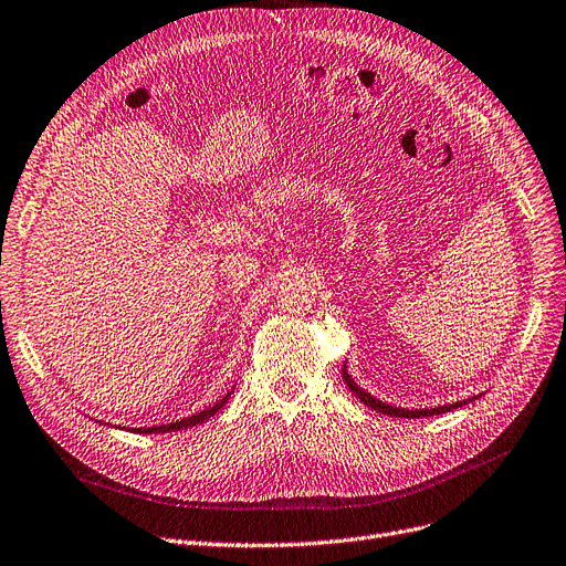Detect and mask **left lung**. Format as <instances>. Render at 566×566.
I'll use <instances>...</instances> for the list:
<instances>
[{
	"mask_svg": "<svg viewBox=\"0 0 566 566\" xmlns=\"http://www.w3.org/2000/svg\"><path fill=\"white\" fill-rule=\"evenodd\" d=\"M342 379H344V384L349 386V390L354 392V396H356L363 405H367V407L375 409V411H381V413H386V416H402V419H419V416L447 413V411H453V409H458V407H462V405H467V402H472V400L479 398V396H474V398H467V400H460V402H453V405L430 407V409H402V407H396V405L381 402V400H377L375 396H370V392H367V390H363V388L352 379V375L347 373V365H342Z\"/></svg>",
	"mask_w": 566,
	"mask_h": 566,
	"instance_id": "8db88e82",
	"label": "left lung"
}]
</instances>
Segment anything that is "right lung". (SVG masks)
I'll return each mask as SVG.
<instances>
[{
  "mask_svg": "<svg viewBox=\"0 0 566 566\" xmlns=\"http://www.w3.org/2000/svg\"><path fill=\"white\" fill-rule=\"evenodd\" d=\"M231 392H233V390H231ZM231 392H227V396H224L222 400H219V402H214L212 407H208V409H203V411H199V413H191V416H187V419H180V421H176V423H166V426H153V428H129V432L159 434V432H176V430H185V428H191V426H199V423L208 421L210 416H214L219 409H222V407L229 402Z\"/></svg>",
  "mask_w": 566,
  "mask_h": 566,
  "instance_id": "obj_1",
  "label": "right lung"
}]
</instances>
